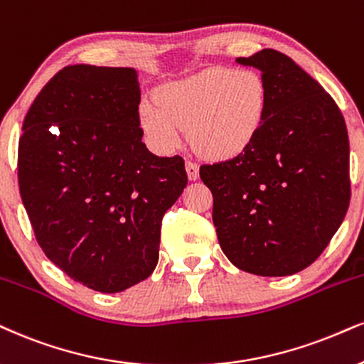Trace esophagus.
Instances as JSON below:
<instances>
[{"label":"esophagus","instance_id":"1","mask_svg":"<svg viewBox=\"0 0 364 364\" xmlns=\"http://www.w3.org/2000/svg\"><path fill=\"white\" fill-rule=\"evenodd\" d=\"M186 170H187V177H189L191 181H196V178L199 177V165H197L194 160L186 161Z\"/></svg>","mask_w":364,"mask_h":364}]
</instances>
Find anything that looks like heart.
Instances as JSON below:
<instances>
[{"mask_svg": "<svg viewBox=\"0 0 364 364\" xmlns=\"http://www.w3.org/2000/svg\"><path fill=\"white\" fill-rule=\"evenodd\" d=\"M160 108L140 106V124L150 145L168 154L189 128L192 145L205 156H231L253 140L267 111V86L255 70L214 67L159 94Z\"/></svg>", "mask_w": 364, "mask_h": 364, "instance_id": "1", "label": "heart"}]
</instances>
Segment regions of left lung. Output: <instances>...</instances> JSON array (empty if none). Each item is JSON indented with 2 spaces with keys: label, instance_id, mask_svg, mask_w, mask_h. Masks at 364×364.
Wrapping results in <instances>:
<instances>
[{
  "label": "left lung",
  "instance_id": "8db88e82",
  "mask_svg": "<svg viewBox=\"0 0 364 364\" xmlns=\"http://www.w3.org/2000/svg\"><path fill=\"white\" fill-rule=\"evenodd\" d=\"M236 62L262 73L263 123L241 154L199 173L230 262L253 275H291L321 257L348 213L346 123L329 92L285 53L263 48Z\"/></svg>",
  "mask_w": 364,
  "mask_h": 364
}]
</instances>
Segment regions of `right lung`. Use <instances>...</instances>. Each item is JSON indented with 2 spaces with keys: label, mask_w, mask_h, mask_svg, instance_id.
<instances>
[{
  "label": "right lung",
  "mask_w": 364,
  "mask_h": 364,
  "mask_svg": "<svg viewBox=\"0 0 364 364\" xmlns=\"http://www.w3.org/2000/svg\"><path fill=\"white\" fill-rule=\"evenodd\" d=\"M136 73L67 65L45 84L18 141V186L40 248L87 289L114 294L159 262L160 228L187 173L141 141Z\"/></svg>",
  "instance_id": "obj_1"
}]
</instances>
